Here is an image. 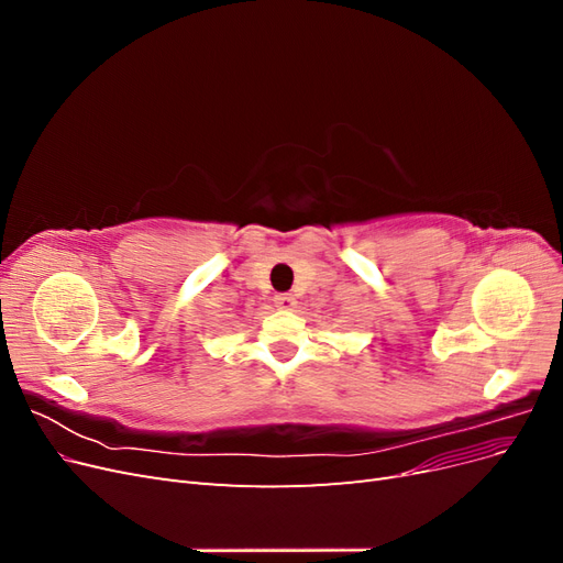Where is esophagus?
<instances>
[{
  "instance_id": "obj_1",
  "label": "esophagus",
  "mask_w": 563,
  "mask_h": 563,
  "mask_svg": "<svg viewBox=\"0 0 563 563\" xmlns=\"http://www.w3.org/2000/svg\"><path fill=\"white\" fill-rule=\"evenodd\" d=\"M275 305L282 312H291L296 308V298L291 294H279L275 296Z\"/></svg>"
}]
</instances>
